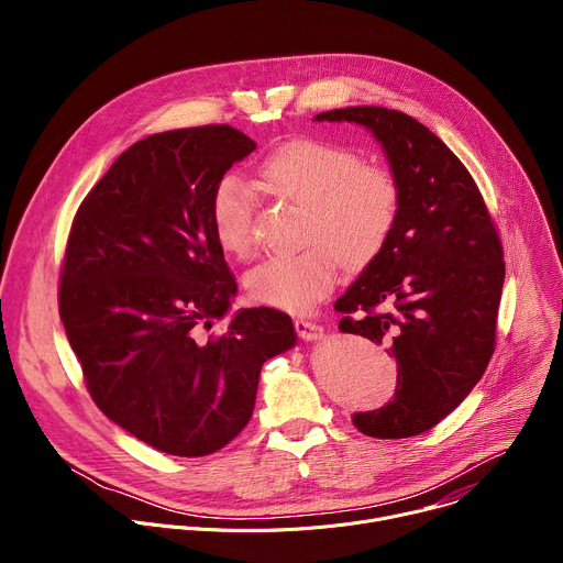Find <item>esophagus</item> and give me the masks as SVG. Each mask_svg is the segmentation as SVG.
Listing matches in <instances>:
<instances>
[{
  "label": "esophagus",
  "mask_w": 563,
  "mask_h": 563,
  "mask_svg": "<svg viewBox=\"0 0 563 563\" xmlns=\"http://www.w3.org/2000/svg\"><path fill=\"white\" fill-rule=\"evenodd\" d=\"M294 328H296V332H298V336L302 341H320V339H323V334H325L323 325L313 323V320H309V318H296L294 320Z\"/></svg>",
  "instance_id": "1"
}]
</instances>
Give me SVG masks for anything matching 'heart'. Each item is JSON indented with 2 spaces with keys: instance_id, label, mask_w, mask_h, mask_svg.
I'll return each instance as SVG.
<instances>
[{
  "instance_id": "b5f03b06",
  "label": "heart",
  "mask_w": 563,
  "mask_h": 563,
  "mask_svg": "<svg viewBox=\"0 0 563 563\" xmlns=\"http://www.w3.org/2000/svg\"><path fill=\"white\" fill-rule=\"evenodd\" d=\"M258 178L269 194L305 211L300 243L307 247L272 256L245 278L247 294L267 307L311 309L334 287L336 261L350 269L367 265L398 216L400 191L391 172L363 163L350 146L294 140L263 159ZM254 220V191L233 176L222 178L211 196V224L229 256L252 254Z\"/></svg>"
}]
</instances>
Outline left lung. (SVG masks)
<instances>
[{
    "label": "left lung",
    "instance_id": "1",
    "mask_svg": "<svg viewBox=\"0 0 563 563\" xmlns=\"http://www.w3.org/2000/svg\"><path fill=\"white\" fill-rule=\"evenodd\" d=\"M313 120L369 129L398 183L385 245L334 309L345 313L341 332L389 345L398 365L394 398L356 412L354 426L376 439L417 437L459 408L490 363L506 278L501 240L470 172L419 120L383 107Z\"/></svg>",
    "mask_w": 563,
    "mask_h": 563
}]
</instances>
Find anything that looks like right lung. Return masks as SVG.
<instances>
[{
  "mask_svg": "<svg viewBox=\"0 0 563 563\" xmlns=\"http://www.w3.org/2000/svg\"><path fill=\"white\" fill-rule=\"evenodd\" d=\"M256 148L207 124L129 146L79 205L59 274V318L96 406L146 445L205 456L250 423L261 367L294 347L291 318L240 309L205 336L238 289L211 196Z\"/></svg>",
  "mask_w": 563,
  "mask_h": 563,
  "instance_id": "obj_1",
  "label": "right lung"
}]
</instances>
